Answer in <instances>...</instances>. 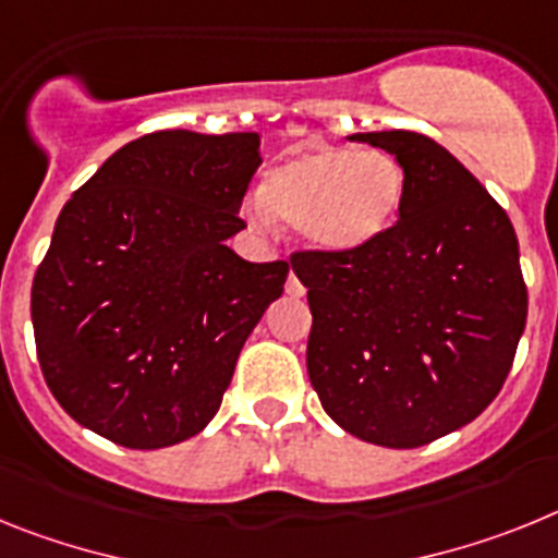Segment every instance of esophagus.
Listing matches in <instances>:
<instances>
[{"label":"esophagus","mask_w":558,"mask_h":558,"mask_svg":"<svg viewBox=\"0 0 558 558\" xmlns=\"http://www.w3.org/2000/svg\"><path fill=\"white\" fill-rule=\"evenodd\" d=\"M286 294H289V298H303V294H306V286L300 283V278L294 272L286 280Z\"/></svg>","instance_id":"obj_1"}]
</instances>
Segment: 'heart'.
<instances>
[{"label":"heart","mask_w":558,"mask_h":558,"mask_svg":"<svg viewBox=\"0 0 558 558\" xmlns=\"http://www.w3.org/2000/svg\"><path fill=\"white\" fill-rule=\"evenodd\" d=\"M407 196V173L387 151L312 145L264 177L252 216L298 227L308 246L351 255L393 230Z\"/></svg>","instance_id":"b5f03b06"}]
</instances>
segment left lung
<instances>
[{
    "instance_id": "obj_1",
    "label": "left lung",
    "mask_w": 558,
    "mask_h": 558,
    "mask_svg": "<svg viewBox=\"0 0 558 558\" xmlns=\"http://www.w3.org/2000/svg\"><path fill=\"white\" fill-rule=\"evenodd\" d=\"M351 140L399 159L407 196L367 250L292 255L312 308L308 379L345 433L415 449L500 393L527 317L520 244L506 210L435 140L401 129Z\"/></svg>"
}]
</instances>
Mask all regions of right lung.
I'll return each instance as SVG.
<instances>
[{
	"label": "right lung",
	"instance_id": "obj_1",
	"mask_svg": "<svg viewBox=\"0 0 558 558\" xmlns=\"http://www.w3.org/2000/svg\"><path fill=\"white\" fill-rule=\"evenodd\" d=\"M260 134L173 129L125 143L77 187L31 294L38 365L66 413L129 449H162L219 413L289 264L227 246Z\"/></svg>",
	"mask_w": 558,
	"mask_h": 558
}]
</instances>
